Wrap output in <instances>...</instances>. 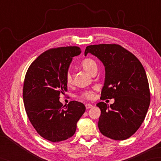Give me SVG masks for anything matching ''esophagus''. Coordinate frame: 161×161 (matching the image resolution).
<instances>
[{
	"mask_svg": "<svg viewBox=\"0 0 161 161\" xmlns=\"http://www.w3.org/2000/svg\"><path fill=\"white\" fill-rule=\"evenodd\" d=\"M85 107H86V109H88V108H91L93 107V105H92L91 104H85Z\"/></svg>",
	"mask_w": 161,
	"mask_h": 161,
	"instance_id": "1",
	"label": "esophagus"
}]
</instances>
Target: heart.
Here are the masks:
<instances>
[{
	"label": "heart",
	"instance_id": "1",
	"mask_svg": "<svg viewBox=\"0 0 161 161\" xmlns=\"http://www.w3.org/2000/svg\"><path fill=\"white\" fill-rule=\"evenodd\" d=\"M81 66L84 68V70L91 74L94 70L97 69V64L96 61L92 58H86L81 61ZM66 81L68 85H70L73 81V79L70 73H68L66 75ZM80 97L84 99H91L93 97V92L91 91H85L81 93Z\"/></svg>",
	"mask_w": 161,
	"mask_h": 161
}]
</instances>
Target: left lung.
<instances>
[{
    "label": "left lung",
    "mask_w": 161,
    "mask_h": 161,
    "mask_svg": "<svg viewBox=\"0 0 161 161\" xmlns=\"http://www.w3.org/2000/svg\"><path fill=\"white\" fill-rule=\"evenodd\" d=\"M97 57L105 67L101 99L114 98L100 108L98 127L107 137L123 141L134 134L144 121L150 104V91L145 70L134 54L118 44H98L86 47L84 54Z\"/></svg>",
    "instance_id": "obj_1"
}]
</instances>
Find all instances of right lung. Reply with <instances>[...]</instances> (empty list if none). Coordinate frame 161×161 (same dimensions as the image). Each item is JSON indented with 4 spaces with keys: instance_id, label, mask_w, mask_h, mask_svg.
<instances>
[{
    "instance_id": "1",
    "label": "right lung",
    "mask_w": 161,
    "mask_h": 161,
    "mask_svg": "<svg viewBox=\"0 0 161 161\" xmlns=\"http://www.w3.org/2000/svg\"><path fill=\"white\" fill-rule=\"evenodd\" d=\"M81 53L77 46L51 48L41 54L28 68L23 97L27 115L39 134L55 142L72 137L86 107L77 101L67 106L59 102L67 91L66 75L73 57Z\"/></svg>"
}]
</instances>
